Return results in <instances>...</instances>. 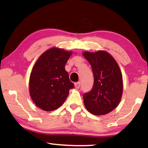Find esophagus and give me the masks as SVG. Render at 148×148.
Returning a JSON list of instances; mask_svg holds the SVG:
<instances>
[{"label":"esophagus","instance_id":"1","mask_svg":"<svg viewBox=\"0 0 148 148\" xmlns=\"http://www.w3.org/2000/svg\"><path fill=\"white\" fill-rule=\"evenodd\" d=\"M74 86H75V88L76 89H79L80 88V86H81V83H80V82H77V83H74Z\"/></svg>","mask_w":148,"mask_h":148}]
</instances>
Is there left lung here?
Instances as JSON below:
<instances>
[{"instance_id": "8db88e82", "label": "left lung", "mask_w": 148, "mask_h": 148, "mask_svg": "<svg viewBox=\"0 0 148 148\" xmlns=\"http://www.w3.org/2000/svg\"><path fill=\"white\" fill-rule=\"evenodd\" d=\"M83 55L91 65L94 74L93 88L83 94L85 108L92 114H107L116 108L121 99V69L114 58L106 51H85Z\"/></svg>"}]
</instances>
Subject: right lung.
I'll return each mask as SVG.
<instances>
[{"instance_id": "add662e5", "label": "right lung", "mask_w": 148, "mask_h": 148, "mask_svg": "<svg viewBox=\"0 0 148 148\" xmlns=\"http://www.w3.org/2000/svg\"><path fill=\"white\" fill-rule=\"evenodd\" d=\"M72 51L52 47L40 55L29 77L30 97L36 106L52 111L63 104L74 85L69 81L65 65Z\"/></svg>"}]
</instances>
